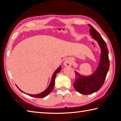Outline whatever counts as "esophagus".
Wrapping results in <instances>:
<instances>
[{
    "label": "esophagus",
    "instance_id": "34e87169",
    "mask_svg": "<svg viewBox=\"0 0 121 121\" xmlns=\"http://www.w3.org/2000/svg\"><path fill=\"white\" fill-rule=\"evenodd\" d=\"M63 65L65 66H71L72 65V60L70 59H66L63 62Z\"/></svg>",
    "mask_w": 121,
    "mask_h": 121
}]
</instances>
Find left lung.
<instances>
[{"mask_svg": "<svg viewBox=\"0 0 121 121\" xmlns=\"http://www.w3.org/2000/svg\"><path fill=\"white\" fill-rule=\"evenodd\" d=\"M88 25L90 27V34L97 41L101 49V55L98 66L91 75H81L75 71L76 79L73 84L74 87L77 91L83 95L91 94L101 88L106 79L110 66L109 52L106 43L91 25Z\"/></svg>", "mask_w": 121, "mask_h": 121, "instance_id": "left-lung-1", "label": "left lung"}]
</instances>
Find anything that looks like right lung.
I'll return each mask as SVG.
<instances>
[{
  "mask_svg": "<svg viewBox=\"0 0 121 121\" xmlns=\"http://www.w3.org/2000/svg\"><path fill=\"white\" fill-rule=\"evenodd\" d=\"M61 69H62V68H61V66L60 65L55 71V72L53 73V75L52 76V78H51V79L50 83L49 84V85L48 86V87H47V88L46 89L45 91H43L42 92H41V93L38 94H35V95L26 94V93H25V92L23 91H21V90L17 86V88H19V89L20 90V91H22V92H23L24 94H26L27 95H29V96H30V97H34V98H44L46 96H47V95H48L49 94L50 92H51V91H52V90H53L54 86H55V79L56 76V74H57L58 73H59V72L61 71Z\"/></svg>",
  "mask_w": 121,
  "mask_h": 121,
  "instance_id": "add662e5",
  "label": "right lung"
}]
</instances>
